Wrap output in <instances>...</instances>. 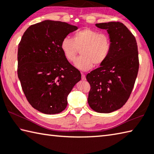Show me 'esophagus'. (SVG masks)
Returning <instances> with one entry per match:
<instances>
[{
  "instance_id": "34e87169",
  "label": "esophagus",
  "mask_w": 154,
  "mask_h": 154,
  "mask_svg": "<svg viewBox=\"0 0 154 154\" xmlns=\"http://www.w3.org/2000/svg\"><path fill=\"white\" fill-rule=\"evenodd\" d=\"M81 76H82V80H86V76H85V74L81 73Z\"/></svg>"
}]
</instances>
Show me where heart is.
Returning a JSON list of instances; mask_svg holds the SVG:
<instances>
[{
    "instance_id": "obj_1",
    "label": "heart",
    "mask_w": 154,
    "mask_h": 154,
    "mask_svg": "<svg viewBox=\"0 0 154 154\" xmlns=\"http://www.w3.org/2000/svg\"><path fill=\"white\" fill-rule=\"evenodd\" d=\"M109 37L90 28H85L74 33L72 39L65 37L60 47L69 62L76 60L80 50L81 56L75 66L81 70H88L94 66H100L105 62L111 50Z\"/></svg>"
}]
</instances>
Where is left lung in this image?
<instances>
[{
  "mask_svg": "<svg viewBox=\"0 0 154 154\" xmlns=\"http://www.w3.org/2000/svg\"><path fill=\"white\" fill-rule=\"evenodd\" d=\"M109 34L111 50L100 67L86 75L91 85L88 103L94 111L109 113L119 109L129 99L139 70L137 42L120 22L97 23Z\"/></svg>",
  "mask_w": 154,
  "mask_h": 154,
  "instance_id": "obj_1",
  "label": "left lung"
}]
</instances>
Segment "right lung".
I'll list each match as a JSON object with an SVG mask.
<instances>
[{
    "instance_id": "right-lung-1",
    "label": "right lung",
    "mask_w": 154,
    "mask_h": 154,
    "mask_svg": "<svg viewBox=\"0 0 154 154\" xmlns=\"http://www.w3.org/2000/svg\"><path fill=\"white\" fill-rule=\"evenodd\" d=\"M77 29L67 23L47 20L31 25L19 43V79L28 102L39 112L63 111L68 95L81 80L80 71L60 47L62 39Z\"/></svg>"
}]
</instances>
